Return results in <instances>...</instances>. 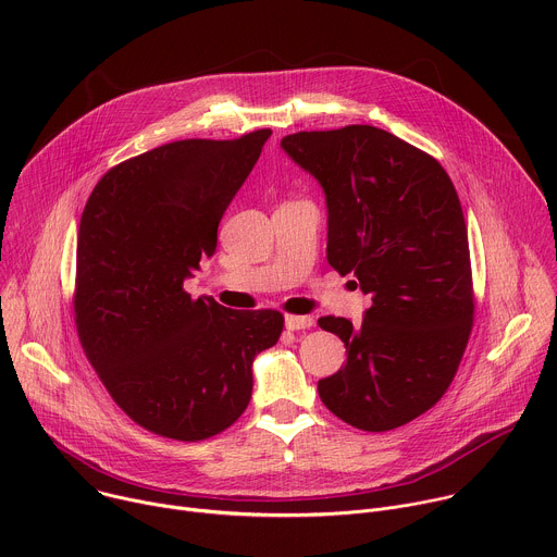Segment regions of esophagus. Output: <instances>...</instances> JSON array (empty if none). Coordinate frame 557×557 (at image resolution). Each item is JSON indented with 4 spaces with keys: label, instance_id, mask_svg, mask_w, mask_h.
Masks as SVG:
<instances>
[{
    "label": "esophagus",
    "instance_id": "1",
    "mask_svg": "<svg viewBox=\"0 0 557 557\" xmlns=\"http://www.w3.org/2000/svg\"><path fill=\"white\" fill-rule=\"evenodd\" d=\"M312 324H314V320L310 314H286V320H284L286 331H306Z\"/></svg>",
    "mask_w": 557,
    "mask_h": 557
}]
</instances>
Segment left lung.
<instances>
[{"mask_svg": "<svg viewBox=\"0 0 557 557\" xmlns=\"http://www.w3.org/2000/svg\"><path fill=\"white\" fill-rule=\"evenodd\" d=\"M282 149L329 207V264L372 297L363 322L322 317L348 352L317 383L324 406L366 432L401 428L449 387L473 324L467 226L436 158L372 125L297 132Z\"/></svg>", "mask_w": 557, "mask_h": 557, "instance_id": "1", "label": "left lung"}]
</instances>
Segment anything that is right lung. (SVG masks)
<instances>
[{
  "label": "right lung",
  "mask_w": 557,
  "mask_h": 557,
  "mask_svg": "<svg viewBox=\"0 0 557 557\" xmlns=\"http://www.w3.org/2000/svg\"><path fill=\"white\" fill-rule=\"evenodd\" d=\"M271 129L187 138L112 168L78 224L74 317L116 406L176 441L224 432L247 410L253 359L277 344V310L191 299L185 280L215 253L218 224Z\"/></svg>",
  "instance_id": "add662e5"
}]
</instances>
